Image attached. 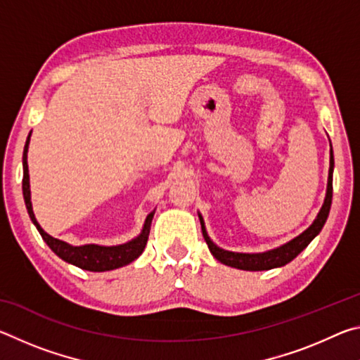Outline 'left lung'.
Returning a JSON list of instances; mask_svg holds the SVG:
<instances>
[{
    "mask_svg": "<svg viewBox=\"0 0 360 360\" xmlns=\"http://www.w3.org/2000/svg\"><path fill=\"white\" fill-rule=\"evenodd\" d=\"M332 178H333V150L330 146V168H328L327 193H326L324 205H322L318 217L314 219V222L309 225V227L304 230L303 233L295 236L294 240H290L289 243H285V245L279 246L276 249H271V251H266V252L243 254V252H231V251H225V249H221L211 241L208 233H206L203 217L198 214L200 224H202L203 238L206 241V245H208L211 254L214 255V257L224 265L240 268V270H248V271L271 270V268H278V266L289 264V262L294 260L297 255L300 254L303 249L314 240V236H318L322 227H324V224L328 217V211H330V205H332V191H333Z\"/></svg>",
    "mask_w": 360,
    "mask_h": 360,
    "instance_id": "obj_1",
    "label": "left lung"
}]
</instances>
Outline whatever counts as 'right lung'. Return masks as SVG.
Masks as SVG:
<instances>
[{"instance_id": "1", "label": "right lung", "mask_w": 360, "mask_h": 360, "mask_svg": "<svg viewBox=\"0 0 360 360\" xmlns=\"http://www.w3.org/2000/svg\"><path fill=\"white\" fill-rule=\"evenodd\" d=\"M30 135H32V133H30ZM30 135L27 138L25 149H23L22 191H23V198H25L30 219H32L33 224L36 225V229H38V231L41 233L42 240L47 243V246L51 248L60 259H63L65 262H68V264L76 265L79 268H82V270H89V271H109V270H114V268L129 265L130 262L138 259L139 255L143 254L146 245H148L150 222H152V217H154V211L146 217L144 227L136 238H133L131 241L124 243V245H117V246H98V245L71 246L62 240L53 238V236L46 233V231L41 229V225L34 217L33 206H32V193H30V174H28V163H27Z\"/></svg>"}]
</instances>
